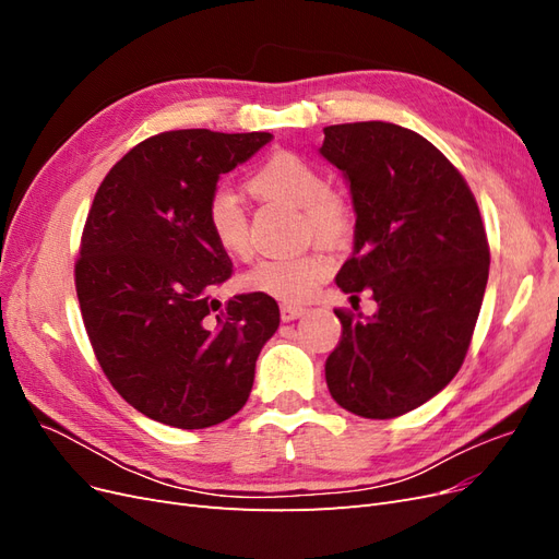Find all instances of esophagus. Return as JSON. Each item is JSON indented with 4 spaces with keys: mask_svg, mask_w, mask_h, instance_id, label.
Masks as SVG:
<instances>
[{
    "mask_svg": "<svg viewBox=\"0 0 559 559\" xmlns=\"http://www.w3.org/2000/svg\"><path fill=\"white\" fill-rule=\"evenodd\" d=\"M280 314H282V321H294V319H298V317L306 314V310H302V308H296V306H282Z\"/></svg>",
    "mask_w": 559,
    "mask_h": 559,
    "instance_id": "obj_1",
    "label": "esophagus"
}]
</instances>
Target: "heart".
Instances as JSON below:
<instances>
[{"label":"heart","mask_w":559,"mask_h":559,"mask_svg":"<svg viewBox=\"0 0 559 559\" xmlns=\"http://www.w3.org/2000/svg\"><path fill=\"white\" fill-rule=\"evenodd\" d=\"M249 186L261 198L284 202L298 207L308 235H314L324 245H341L349 238L352 210L349 202L331 189H326V177L306 156L280 151L270 156L251 175ZM205 224L216 247L226 257L247 259L249 224L240 198L226 186H216L205 205ZM331 273V259L324 251H306L298 257L265 259L253 265L242 277V286L251 294L275 298L280 302L308 300L319 284Z\"/></svg>","instance_id":"obj_1"}]
</instances>
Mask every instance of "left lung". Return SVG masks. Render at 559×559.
I'll list each match as a JSON object with an SVG mask.
<instances>
[{
	"label": "left lung",
	"mask_w": 559,
	"mask_h": 559,
	"mask_svg": "<svg viewBox=\"0 0 559 559\" xmlns=\"http://www.w3.org/2000/svg\"><path fill=\"white\" fill-rule=\"evenodd\" d=\"M319 154L343 173L357 214L335 282L352 302L361 292L378 302L373 317L335 310L329 392L359 417H399L464 364L489 275L483 218L456 167L408 128L329 126Z\"/></svg>",
	"instance_id": "obj_1"
}]
</instances>
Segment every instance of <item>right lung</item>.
Listing matches in <instances>:
<instances>
[{
    "mask_svg": "<svg viewBox=\"0 0 559 559\" xmlns=\"http://www.w3.org/2000/svg\"><path fill=\"white\" fill-rule=\"evenodd\" d=\"M273 134L170 130L144 140L99 183L74 267L95 357L134 411L177 429L214 427L249 399L275 298L212 294L230 259L205 224L222 175Z\"/></svg>",
    "mask_w": 559,
    "mask_h": 559,
    "instance_id": "right-lung-1",
    "label": "right lung"
}]
</instances>
